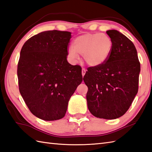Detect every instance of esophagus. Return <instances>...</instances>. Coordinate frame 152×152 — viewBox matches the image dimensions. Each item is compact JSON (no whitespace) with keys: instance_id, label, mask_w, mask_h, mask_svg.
Instances as JSON below:
<instances>
[{"instance_id":"esophagus-1","label":"esophagus","mask_w":152,"mask_h":152,"mask_svg":"<svg viewBox=\"0 0 152 152\" xmlns=\"http://www.w3.org/2000/svg\"><path fill=\"white\" fill-rule=\"evenodd\" d=\"M82 75L83 76H84L85 75V73H86V69H85V68H82Z\"/></svg>"}]
</instances>
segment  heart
<instances>
[{"label":"heart","instance_id":"1","mask_svg":"<svg viewBox=\"0 0 152 152\" xmlns=\"http://www.w3.org/2000/svg\"><path fill=\"white\" fill-rule=\"evenodd\" d=\"M112 46V41L106 34L88 33L75 38L67 54L73 61L77 60L79 54L90 66H98L109 58Z\"/></svg>","mask_w":152,"mask_h":152}]
</instances>
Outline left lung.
I'll return each mask as SVG.
<instances>
[{
	"label": "left lung",
	"mask_w": 152,
	"mask_h": 152,
	"mask_svg": "<svg viewBox=\"0 0 152 152\" xmlns=\"http://www.w3.org/2000/svg\"><path fill=\"white\" fill-rule=\"evenodd\" d=\"M113 46L104 64L87 69L88 108L98 118L115 119L129 109L138 90L140 64L132 42L117 30L106 31Z\"/></svg>",
	"instance_id": "left-lung-1"
}]
</instances>
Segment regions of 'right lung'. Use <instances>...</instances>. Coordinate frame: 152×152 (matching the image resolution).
Listing matches in <instances>:
<instances>
[{"instance_id": "obj_1", "label": "right lung", "mask_w": 152, "mask_h": 152, "mask_svg": "<svg viewBox=\"0 0 152 152\" xmlns=\"http://www.w3.org/2000/svg\"><path fill=\"white\" fill-rule=\"evenodd\" d=\"M72 33L41 32L24 43L18 64L20 92L34 115L45 121L60 119L68 102L81 83V67L67 61Z\"/></svg>"}]
</instances>
